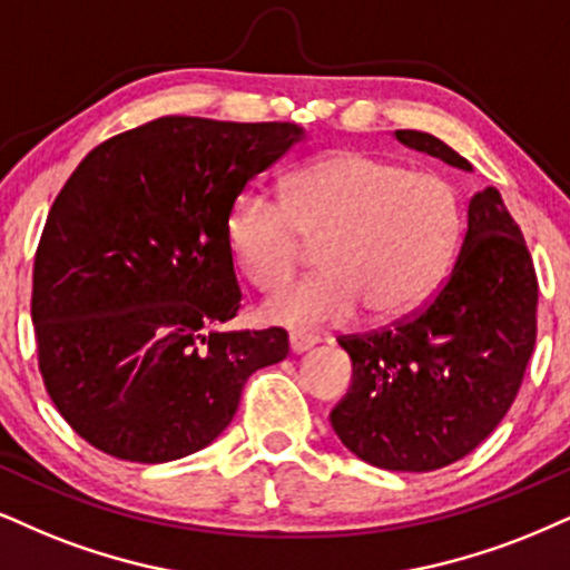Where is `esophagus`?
<instances>
[{"label": "esophagus", "instance_id": "1", "mask_svg": "<svg viewBox=\"0 0 570 570\" xmlns=\"http://www.w3.org/2000/svg\"><path fill=\"white\" fill-rule=\"evenodd\" d=\"M320 343V335L304 333V330H293L291 333V351L293 354H304V351L314 348Z\"/></svg>", "mask_w": 570, "mask_h": 570}]
</instances>
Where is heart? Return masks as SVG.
Returning <instances> with one entry per match:
<instances>
[{
	"mask_svg": "<svg viewBox=\"0 0 570 570\" xmlns=\"http://www.w3.org/2000/svg\"><path fill=\"white\" fill-rule=\"evenodd\" d=\"M462 227L460 193L446 177L335 150L293 171L283 203L258 189L243 193L224 235L235 269L264 293L293 277L301 237H322V272L272 296L264 317L325 325L354 317L360 306L375 322L423 306L454 262Z\"/></svg>",
	"mask_w": 570,
	"mask_h": 570,
	"instance_id": "1",
	"label": "heart"
}]
</instances>
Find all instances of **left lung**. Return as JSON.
I'll list each match as a JSON object with an SVG mask.
<instances>
[{"label": "left lung", "mask_w": 570, "mask_h": 570, "mask_svg": "<svg viewBox=\"0 0 570 570\" xmlns=\"http://www.w3.org/2000/svg\"><path fill=\"white\" fill-rule=\"evenodd\" d=\"M399 142L473 171L425 131ZM539 285L523 232L497 187L468 203L460 256L425 306L364 335H341L354 381L330 423L343 446L383 470L428 473L462 460L515 402L537 343Z\"/></svg>", "instance_id": "8db88e82"}]
</instances>
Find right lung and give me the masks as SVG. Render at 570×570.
<instances>
[{
    "label": "right lung",
    "instance_id": "right-lung-1",
    "mask_svg": "<svg viewBox=\"0 0 570 570\" xmlns=\"http://www.w3.org/2000/svg\"><path fill=\"white\" fill-rule=\"evenodd\" d=\"M296 124L164 116L97 145L49 208L33 262L39 372L66 423L118 460L208 446L243 385L287 356L240 308L224 224L248 181L301 142Z\"/></svg>",
    "mask_w": 570,
    "mask_h": 570
}]
</instances>
